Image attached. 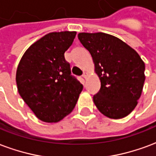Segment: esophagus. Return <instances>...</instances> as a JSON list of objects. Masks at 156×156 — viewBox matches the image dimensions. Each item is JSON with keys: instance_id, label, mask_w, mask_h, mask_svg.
I'll return each instance as SVG.
<instances>
[{"instance_id": "obj_1", "label": "esophagus", "mask_w": 156, "mask_h": 156, "mask_svg": "<svg viewBox=\"0 0 156 156\" xmlns=\"http://www.w3.org/2000/svg\"><path fill=\"white\" fill-rule=\"evenodd\" d=\"M82 77L84 79H87V77H88V73H87V72H84L82 75Z\"/></svg>"}]
</instances>
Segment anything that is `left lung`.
I'll return each mask as SVG.
<instances>
[{"mask_svg":"<svg viewBox=\"0 0 156 156\" xmlns=\"http://www.w3.org/2000/svg\"><path fill=\"white\" fill-rule=\"evenodd\" d=\"M78 38L91 55L101 80V89L93 97L95 106L111 119L127 116L141 95L144 61L126 42L106 33H79Z\"/></svg>","mask_w":156,"mask_h":156,"instance_id":"8db88e82","label":"left lung"}]
</instances>
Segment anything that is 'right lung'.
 Listing matches in <instances>:
<instances>
[{
  "label": "right lung",
  "instance_id": "add662e5",
  "mask_svg": "<svg viewBox=\"0 0 156 156\" xmlns=\"http://www.w3.org/2000/svg\"><path fill=\"white\" fill-rule=\"evenodd\" d=\"M76 35V31L49 33L27 49L18 65V92L44 122L55 123L68 115L82 91L65 59Z\"/></svg>",
  "mask_w": 156,
  "mask_h": 156
}]
</instances>
